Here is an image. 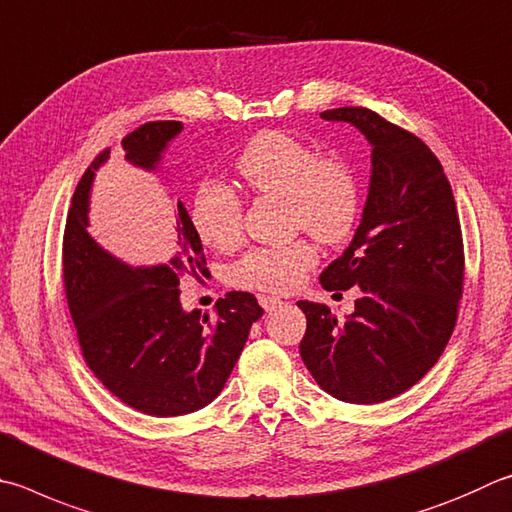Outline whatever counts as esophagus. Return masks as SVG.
Here are the masks:
<instances>
[{
    "label": "esophagus",
    "mask_w": 512,
    "mask_h": 512,
    "mask_svg": "<svg viewBox=\"0 0 512 512\" xmlns=\"http://www.w3.org/2000/svg\"><path fill=\"white\" fill-rule=\"evenodd\" d=\"M259 304L264 306V311H275L280 309V306L284 304L280 297H271V295H259Z\"/></svg>",
    "instance_id": "1"
}]
</instances>
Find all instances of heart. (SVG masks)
I'll use <instances>...</instances> for the list:
<instances>
[{"label": "heart", "mask_w": 512, "mask_h": 512, "mask_svg": "<svg viewBox=\"0 0 512 512\" xmlns=\"http://www.w3.org/2000/svg\"><path fill=\"white\" fill-rule=\"evenodd\" d=\"M246 188L286 203V219L320 244H340L356 226L360 190L356 174L336 156H318L311 145L284 132H262L237 159ZM192 224L203 244L235 248L244 235V210L235 192L221 183L201 185L192 203ZM306 239L277 248H253L230 268V284L246 291L291 293L315 266Z\"/></svg>", "instance_id": "1"}]
</instances>
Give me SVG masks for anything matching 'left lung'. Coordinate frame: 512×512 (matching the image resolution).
<instances>
[{
  "instance_id": "1",
  "label": "left lung",
  "mask_w": 512,
  "mask_h": 512,
  "mask_svg": "<svg viewBox=\"0 0 512 512\" xmlns=\"http://www.w3.org/2000/svg\"><path fill=\"white\" fill-rule=\"evenodd\" d=\"M371 145V174L351 244L324 268L327 291L360 288L338 322L327 304L300 300V356L324 392L345 403H383L416 385L457 324L463 241L457 203L439 159L421 138L365 107L322 111Z\"/></svg>"
}]
</instances>
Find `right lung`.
<instances>
[{"instance_id":"obj_1","label":"right lung","mask_w":512,"mask_h":512,"mask_svg":"<svg viewBox=\"0 0 512 512\" xmlns=\"http://www.w3.org/2000/svg\"><path fill=\"white\" fill-rule=\"evenodd\" d=\"M183 132L179 120L145 123L123 138L125 161L161 167ZM98 154L73 192L64 228V288L89 369L125 405L150 416H183L215 401L241 356L250 327L264 315L255 295L232 291L215 315L181 306L183 277L206 271L201 239L183 201H176V253L167 264L129 266L89 235V203Z\"/></svg>"}]
</instances>
